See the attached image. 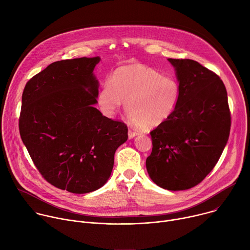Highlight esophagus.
<instances>
[{"label":"esophagus","mask_w":250,"mask_h":250,"mask_svg":"<svg viewBox=\"0 0 250 250\" xmlns=\"http://www.w3.org/2000/svg\"><path fill=\"white\" fill-rule=\"evenodd\" d=\"M138 134V132L137 131H134V130H132V129H128V137L129 138H133L134 136H136Z\"/></svg>","instance_id":"obj_1"}]
</instances>
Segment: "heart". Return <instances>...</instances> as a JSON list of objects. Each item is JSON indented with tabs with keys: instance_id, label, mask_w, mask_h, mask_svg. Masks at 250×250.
Wrapping results in <instances>:
<instances>
[{
	"instance_id": "obj_1",
	"label": "heart",
	"mask_w": 250,
	"mask_h": 250,
	"mask_svg": "<svg viewBox=\"0 0 250 250\" xmlns=\"http://www.w3.org/2000/svg\"><path fill=\"white\" fill-rule=\"evenodd\" d=\"M180 98L181 85L176 78L137 63L119 67L112 80L103 83L98 104L105 116L112 117L125 102V110L135 125L152 128L170 119Z\"/></svg>"
}]
</instances>
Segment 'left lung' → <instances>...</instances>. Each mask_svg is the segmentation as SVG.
Listing matches in <instances>:
<instances>
[{
    "label": "left lung",
    "instance_id": "1",
    "mask_svg": "<svg viewBox=\"0 0 250 250\" xmlns=\"http://www.w3.org/2000/svg\"><path fill=\"white\" fill-rule=\"evenodd\" d=\"M181 85L174 114L150 131L152 151L146 158L151 180L170 191L195 187L216 166L230 130L224 82L191 59H168Z\"/></svg>",
    "mask_w": 250,
    "mask_h": 250
}]
</instances>
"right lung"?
<instances>
[{
	"label": "right lung",
	"mask_w": 250,
	"mask_h": 250,
	"mask_svg": "<svg viewBox=\"0 0 250 250\" xmlns=\"http://www.w3.org/2000/svg\"><path fill=\"white\" fill-rule=\"evenodd\" d=\"M100 57L56 61L34 75L21 97L20 133L35 167L54 187L74 194L101 188L127 126L94 108Z\"/></svg>",
	"instance_id": "right-lung-1"
}]
</instances>
